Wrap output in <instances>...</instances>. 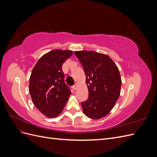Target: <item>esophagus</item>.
<instances>
[{
    "instance_id": "obj_1",
    "label": "esophagus",
    "mask_w": 157,
    "mask_h": 157,
    "mask_svg": "<svg viewBox=\"0 0 157 157\" xmlns=\"http://www.w3.org/2000/svg\"><path fill=\"white\" fill-rule=\"evenodd\" d=\"M77 84H78L77 83H75V84L73 85V87H72L73 90H77Z\"/></svg>"
}]
</instances>
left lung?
<instances>
[{
    "instance_id": "left-lung-1",
    "label": "left lung",
    "mask_w": 157,
    "mask_h": 157,
    "mask_svg": "<svg viewBox=\"0 0 157 157\" xmlns=\"http://www.w3.org/2000/svg\"><path fill=\"white\" fill-rule=\"evenodd\" d=\"M86 75L88 99L81 103L86 117L100 119L111 112L119 98L121 77L109 56L94 51H75Z\"/></svg>"
}]
</instances>
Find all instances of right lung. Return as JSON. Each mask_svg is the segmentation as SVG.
<instances>
[{"mask_svg":"<svg viewBox=\"0 0 157 157\" xmlns=\"http://www.w3.org/2000/svg\"><path fill=\"white\" fill-rule=\"evenodd\" d=\"M73 54L69 50L50 51L38 60L31 72L29 90L32 101L48 118L62 112L71 94L64 82L62 65Z\"/></svg>","mask_w":157,"mask_h":157,"instance_id":"right-lung-1","label":"right lung"}]
</instances>
